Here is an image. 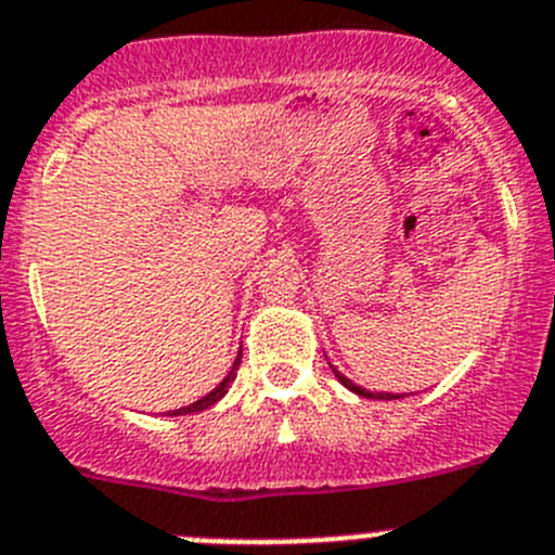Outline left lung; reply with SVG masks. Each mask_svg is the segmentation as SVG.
<instances>
[{
    "mask_svg": "<svg viewBox=\"0 0 555 555\" xmlns=\"http://www.w3.org/2000/svg\"><path fill=\"white\" fill-rule=\"evenodd\" d=\"M331 372H334V377H336V380L341 383V386H345V388H350V391H353V395H359V397H366V400H400V395H388V391H377V395H372V391H366V388L356 386V383H353V380H348V377L341 375V372L336 370L334 364H331Z\"/></svg>",
    "mask_w": 555,
    "mask_h": 555,
    "instance_id": "1",
    "label": "left lung"
}]
</instances>
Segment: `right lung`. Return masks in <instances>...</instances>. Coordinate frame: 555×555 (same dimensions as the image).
Returning <instances> with one entry per match:
<instances>
[{"instance_id": "1", "label": "right lung", "mask_w": 555, "mask_h": 555, "mask_svg": "<svg viewBox=\"0 0 555 555\" xmlns=\"http://www.w3.org/2000/svg\"><path fill=\"white\" fill-rule=\"evenodd\" d=\"M237 366H241V353H237L235 364H232V370L227 372L224 380H221L219 386H216L214 391H210V395L199 397V400H196V402H191V405H185V408H178V411H169L167 416H189V413H199V411H207V408H210V405H216V402H219L221 397H224L227 391H230L232 380H235V375H237Z\"/></svg>"}]
</instances>
